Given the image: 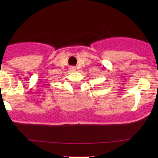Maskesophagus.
Listing matches in <instances>:
<instances>
[{
    "instance_id": "esophagus-1",
    "label": "esophagus",
    "mask_w": 158,
    "mask_h": 158,
    "mask_svg": "<svg viewBox=\"0 0 158 158\" xmlns=\"http://www.w3.org/2000/svg\"><path fill=\"white\" fill-rule=\"evenodd\" d=\"M70 70H71V71H75V70H77V68H76L75 67H70Z\"/></svg>"
}]
</instances>
